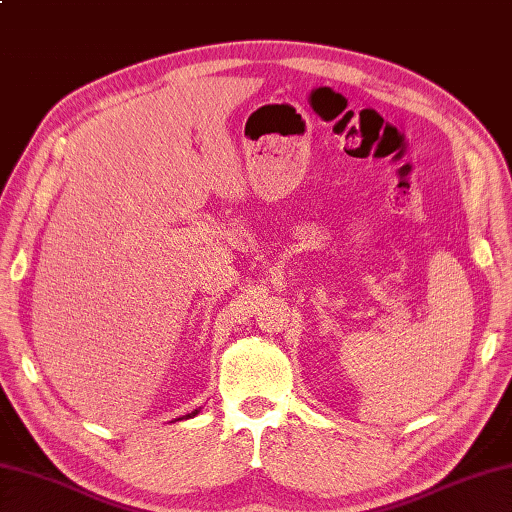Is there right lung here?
Segmentation results:
<instances>
[{"instance_id":"1","label":"right lung","mask_w":512,"mask_h":512,"mask_svg":"<svg viewBox=\"0 0 512 512\" xmlns=\"http://www.w3.org/2000/svg\"><path fill=\"white\" fill-rule=\"evenodd\" d=\"M197 413H199V408H197V410H193V413H186V415H182V417H178V419H176V421H182V419H193V417H195V415H197Z\"/></svg>"}]
</instances>
